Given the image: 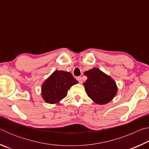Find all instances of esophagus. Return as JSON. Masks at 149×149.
Segmentation results:
<instances>
[{
	"mask_svg": "<svg viewBox=\"0 0 149 149\" xmlns=\"http://www.w3.org/2000/svg\"><path fill=\"white\" fill-rule=\"evenodd\" d=\"M77 80L78 81H79V84H82L83 83V80H82V77H77Z\"/></svg>",
	"mask_w": 149,
	"mask_h": 149,
	"instance_id": "34e87169",
	"label": "esophagus"
}]
</instances>
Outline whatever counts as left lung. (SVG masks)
I'll list each match as a JSON object with an SVG mask.
<instances>
[{"label":"left lung","mask_w":149,"mask_h":149,"mask_svg":"<svg viewBox=\"0 0 149 149\" xmlns=\"http://www.w3.org/2000/svg\"><path fill=\"white\" fill-rule=\"evenodd\" d=\"M84 74L87 79L84 85L87 95L93 101L99 104H105L114 99L118 87L112 77L97 68L85 72Z\"/></svg>","instance_id":"left-lung-1"}]
</instances>
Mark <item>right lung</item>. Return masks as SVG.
I'll use <instances>...</instances> for the list:
<instances>
[{"label":"right lung","instance_id":"right-lung-1","mask_svg":"<svg viewBox=\"0 0 149 149\" xmlns=\"http://www.w3.org/2000/svg\"><path fill=\"white\" fill-rule=\"evenodd\" d=\"M77 83L70 72L56 70L42 85V99L49 104L58 103L66 97L70 88Z\"/></svg>","mask_w":149,"mask_h":149}]
</instances>
